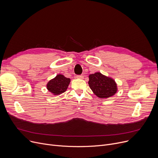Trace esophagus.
<instances>
[{"instance_id":"esophagus-1","label":"esophagus","mask_w":158,"mask_h":158,"mask_svg":"<svg viewBox=\"0 0 158 158\" xmlns=\"http://www.w3.org/2000/svg\"><path fill=\"white\" fill-rule=\"evenodd\" d=\"M76 77L77 78V79H82L84 78V76H82V75H79V76H76Z\"/></svg>"}]
</instances>
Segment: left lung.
<instances>
[{
    "mask_svg": "<svg viewBox=\"0 0 158 158\" xmlns=\"http://www.w3.org/2000/svg\"><path fill=\"white\" fill-rule=\"evenodd\" d=\"M88 85L94 94L101 98L113 96L117 92V85L113 79L96 72L89 75Z\"/></svg>",
    "mask_w": 158,
    "mask_h": 158,
    "instance_id": "1",
    "label": "left lung"
}]
</instances>
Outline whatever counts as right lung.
Masks as SVG:
<instances>
[{"label":"right lung","mask_w":158,"mask_h":158,"mask_svg":"<svg viewBox=\"0 0 158 158\" xmlns=\"http://www.w3.org/2000/svg\"><path fill=\"white\" fill-rule=\"evenodd\" d=\"M70 82V79L66 78L62 74H58L47 84V88L54 95H60L67 89Z\"/></svg>","instance_id":"add662e5"}]
</instances>
